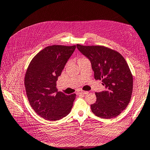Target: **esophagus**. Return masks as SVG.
<instances>
[{"instance_id": "esophagus-1", "label": "esophagus", "mask_w": 150, "mask_h": 150, "mask_svg": "<svg viewBox=\"0 0 150 150\" xmlns=\"http://www.w3.org/2000/svg\"><path fill=\"white\" fill-rule=\"evenodd\" d=\"M79 93H82V94H88V91H82L81 92H79Z\"/></svg>"}]
</instances>
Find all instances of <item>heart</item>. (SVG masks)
I'll list each match as a JSON object with an SVG mask.
<instances>
[{
  "instance_id": "b5f03b06",
  "label": "heart",
  "mask_w": 150,
  "mask_h": 150,
  "mask_svg": "<svg viewBox=\"0 0 150 150\" xmlns=\"http://www.w3.org/2000/svg\"><path fill=\"white\" fill-rule=\"evenodd\" d=\"M86 59V58H85V57H81V58H80V59H79V60H81V59Z\"/></svg>"
}]
</instances>
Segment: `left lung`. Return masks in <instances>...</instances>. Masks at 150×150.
Returning a JSON list of instances; mask_svg holds the SVG:
<instances>
[{
    "mask_svg": "<svg viewBox=\"0 0 150 150\" xmlns=\"http://www.w3.org/2000/svg\"><path fill=\"white\" fill-rule=\"evenodd\" d=\"M77 47L90 60L95 80H102L106 88L95 93L92 112L103 119L118 116L128 106L133 91V75L126 60L117 51L104 46Z\"/></svg>",
    "mask_w": 150,
    "mask_h": 150,
    "instance_id": "8db88e82",
    "label": "left lung"
}]
</instances>
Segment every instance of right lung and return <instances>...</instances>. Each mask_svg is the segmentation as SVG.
Segmentation results:
<instances>
[{"label":"right lung","instance_id":"add662e5","mask_svg":"<svg viewBox=\"0 0 150 150\" xmlns=\"http://www.w3.org/2000/svg\"><path fill=\"white\" fill-rule=\"evenodd\" d=\"M76 46L52 45L41 50L31 60L25 75L28 101L43 119L58 120L69 113L76 97L58 91L56 82Z\"/></svg>","mask_w":150,"mask_h":150}]
</instances>
